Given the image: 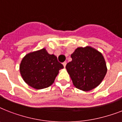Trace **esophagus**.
<instances>
[{
  "mask_svg": "<svg viewBox=\"0 0 122 122\" xmlns=\"http://www.w3.org/2000/svg\"><path fill=\"white\" fill-rule=\"evenodd\" d=\"M63 66H64V68H65V67H66V62H64V63H63Z\"/></svg>",
  "mask_w": 122,
  "mask_h": 122,
  "instance_id": "obj_1",
  "label": "esophagus"
}]
</instances>
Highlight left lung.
I'll return each mask as SVG.
<instances>
[{
  "label": "left lung",
  "instance_id": "1",
  "mask_svg": "<svg viewBox=\"0 0 122 122\" xmlns=\"http://www.w3.org/2000/svg\"><path fill=\"white\" fill-rule=\"evenodd\" d=\"M66 68L76 88L88 92L102 83L107 71L102 54L95 48L80 47L71 54Z\"/></svg>",
  "mask_w": 122,
  "mask_h": 122
}]
</instances>
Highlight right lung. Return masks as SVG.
<instances>
[{"label":"right lung","instance_id":"obj_1","mask_svg":"<svg viewBox=\"0 0 122 122\" xmlns=\"http://www.w3.org/2000/svg\"><path fill=\"white\" fill-rule=\"evenodd\" d=\"M64 68L57 57L49 54L45 48L27 54L20 64V73L29 86L37 90L50 86Z\"/></svg>","mask_w":122,"mask_h":122}]
</instances>
